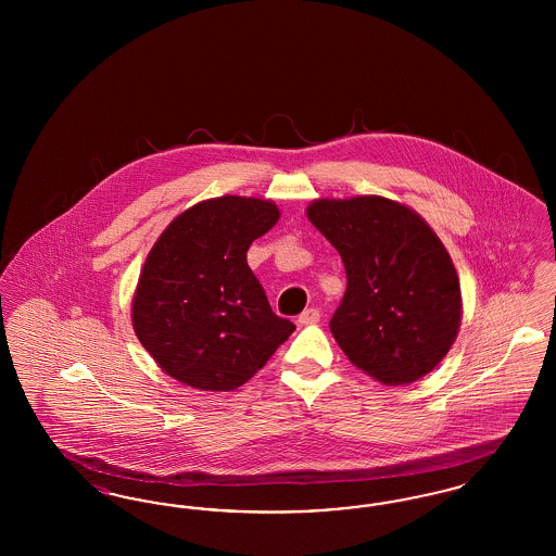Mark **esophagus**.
I'll use <instances>...</instances> for the list:
<instances>
[{"mask_svg": "<svg viewBox=\"0 0 556 556\" xmlns=\"http://www.w3.org/2000/svg\"><path fill=\"white\" fill-rule=\"evenodd\" d=\"M318 320H320V313H318L317 308H306V311L298 317L300 325H315Z\"/></svg>", "mask_w": 556, "mask_h": 556, "instance_id": "esophagus-1", "label": "esophagus"}]
</instances>
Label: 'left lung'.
Returning <instances> with one entry per match:
<instances>
[{"mask_svg": "<svg viewBox=\"0 0 556 556\" xmlns=\"http://www.w3.org/2000/svg\"><path fill=\"white\" fill-rule=\"evenodd\" d=\"M306 214L344 263L348 288L329 327L348 361L386 386L438 367L463 304L456 268L431 227L381 195L315 200Z\"/></svg>", "mask_w": 556, "mask_h": 556, "instance_id": "left-lung-1", "label": "left lung"}]
</instances>
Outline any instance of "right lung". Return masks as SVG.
Masks as SVG:
<instances>
[{
    "label": "right lung",
    "mask_w": 556,
    "mask_h": 556,
    "mask_svg": "<svg viewBox=\"0 0 556 556\" xmlns=\"http://www.w3.org/2000/svg\"><path fill=\"white\" fill-rule=\"evenodd\" d=\"M279 220L270 200L223 195L181 212L150 250L132 329L160 369L189 388L231 392L263 369L295 325L270 311L245 252Z\"/></svg>",
    "instance_id": "obj_1"
}]
</instances>
